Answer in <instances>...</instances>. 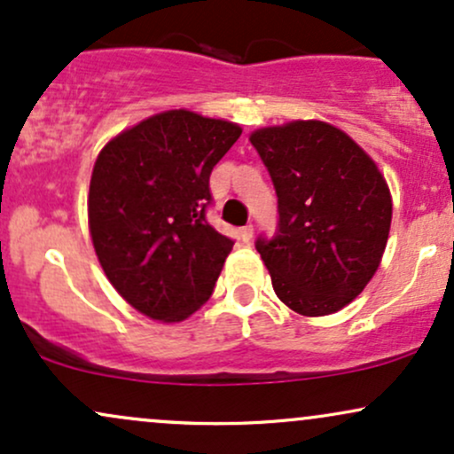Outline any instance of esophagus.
I'll return each mask as SVG.
<instances>
[{
  "label": "esophagus",
  "instance_id": "obj_1",
  "mask_svg": "<svg viewBox=\"0 0 454 454\" xmlns=\"http://www.w3.org/2000/svg\"><path fill=\"white\" fill-rule=\"evenodd\" d=\"M252 237H254V226H252V223H249V226H243V228H241V239H243V243L252 241Z\"/></svg>",
  "mask_w": 454,
  "mask_h": 454
}]
</instances>
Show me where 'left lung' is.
<instances>
[{
    "mask_svg": "<svg viewBox=\"0 0 454 454\" xmlns=\"http://www.w3.org/2000/svg\"><path fill=\"white\" fill-rule=\"evenodd\" d=\"M249 140L278 194V231L256 241L275 294L301 316L335 314L380 267L393 217L387 181L331 123L290 121Z\"/></svg>",
    "mask_w": 454,
    "mask_h": 454,
    "instance_id": "obj_1",
    "label": "left lung"
}]
</instances>
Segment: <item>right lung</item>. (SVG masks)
I'll use <instances>...</instances> for the list:
<instances>
[{"instance_id":"right-lung-1","label":"right lung","mask_w":454,"mask_h":454,"mask_svg":"<svg viewBox=\"0 0 454 454\" xmlns=\"http://www.w3.org/2000/svg\"><path fill=\"white\" fill-rule=\"evenodd\" d=\"M237 123L166 111L123 129L91 173L90 232L119 294L140 314L181 322L209 301L234 241L207 222L213 166Z\"/></svg>"}]
</instances>
